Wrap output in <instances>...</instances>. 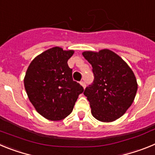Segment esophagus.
I'll return each instance as SVG.
<instances>
[{
	"label": "esophagus",
	"instance_id": "obj_1",
	"mask_svg": "<svg viewBox=\"0 0 155 155\" xmlns=\"http://www.w3.org/2000/svg\"><path fill=\"white\" fill-rule=\"evenodd\" d=\"M80 84L82 86V87H84V89L86 87L85 83H84V81H80Z\"/></svg>",
	"mask_w": 155,
	"mask_h": 155
}]
</instances>
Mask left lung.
Masks as SVG:
<instances>
[{"instance_id": "left-lung-1", "label": "left lung", "mask_w": 155, "mask_h": 155, "mask_svg": "<svg viewBox=\"0 0 155 155\" xmlns=\"http://www.w3.org/2000/svg\"><path fill=\"white\" fill-rule=\"evenodd\" d=\"M82 55L92 66L94 77L84 91L91 114L104 123L115 121L134 102L137 91L136 77L128 64L112 50L84 51Z\"/></svg>"}]
</instances>
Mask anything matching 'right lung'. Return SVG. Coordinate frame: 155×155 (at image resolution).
Returning a JSON list of instances; mask_svg holds the SVG:
<instances>
[{"mask_svg": "<svg viewBox=\"0 0 155 155\" xmlns=\"http://www.w3.org/2000/svg\"><path fill=\"white\" fill-rule=\"evenodd\" d=\"M74 50L55 46L35 57L28 66L24 85L35 110L52 121L65 119L72 112L84 88L73 81L68 61Z\"/></svg>", "mask_w": 155, "mask_h": 155, "instance_id": "add662e5", "label": "right lung"}]
</instances>
